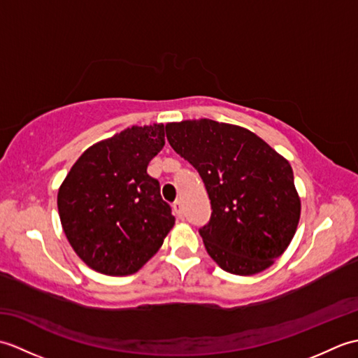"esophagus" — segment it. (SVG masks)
Returning <instances> with one entry per match:
<instances>
[{
    "mask_svg": "<svg viewBox=\"0 0 358 358\" xmlns=\"http://www.w3.org/2000/svg\"><path fill=\"white\" fill-rule=\"evenodd\" d=\"M172 209H173V214H175V217L183 218V206H181V203H180V201H175V203L172 204Z\"/></svg>",
    "mask_w": 358,
    "mask_h": 358,
    "instance_id": "34e87169",
    "label": "esophagus"
}]
</instances>
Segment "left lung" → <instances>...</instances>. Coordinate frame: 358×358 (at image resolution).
<instances>
[{"instance_id": "8db88e82", "label": "left lung", "mask_w": 358, "mask_h": 358, "mask_svg": "<svg viewBox=\"0 0 358 358\" xmlns=\"http://www.w3.org/2000/svg\"><path fill=\"white\" fill-rule=\"evenodd\" d=\"M166 136L206 186L212 214L199 232L212 260L235 275L268 269L300 220L287 159L248 129L208 118L169 123Z\"/></svg>"}]
</instances>
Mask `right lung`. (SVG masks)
I'll use <instances>...</instances> for the list:
<instances>
[{"mask_svg":"<svg viewBox=\"0 0 358 358\" xmlns=\"http://www.w3.org/2000/svg\"><path fill=\"white\" fill-rule=\"evenodd\" d=\"M164 146V126H132L90 146L58 191L67 240L89 268L131 275L162 248L175 217L148 164Z\"/></svg>","mask_w":358,"mask_h":358,"instance_id":"1","label":"right lung"}]
</instances>
